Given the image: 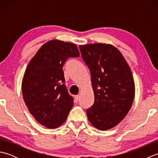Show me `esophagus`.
<instances>
[{
  "instance_id": "34e87169",
  "label": "esophagus",
  "mask_w": 158,
  "mask_h": 158,
  "mask_svg": "<svg viewBox=\"0 0 158 158\" xmlns=\"http://www.w3.org/2000/svg\"><path fill=\"white\" fill-rule=\"evenodd\" d=\"M79 95H77L75 96V98H74V100H75V102H77L79 101Z\"/></svg>"
}]
</instances>
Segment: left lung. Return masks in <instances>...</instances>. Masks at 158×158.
<instances>
[{
    "label": "left lung",
    "instance_id": "obj_1",
    "mask_svg": "<svg viewBox=\"0 0 158 158\" xmlns=\"http://www.w3.org/2000/svg\"><path fill=\"white\" fill-rule=\"evenodd\" d=\"M90 70L94 102L86 110L92 125L100 130L116 126L132 106L135 85L131 69L118 49L105 43L79 45Z\"/></svg>",
    "mask_w": 158,
    "mask_h": 158
}]
</instances>
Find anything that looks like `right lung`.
Segmentation results:
<instances>
[{
	"instance_id": "1",
	"label": "right lung",
	"mask_w": 158,
	"mask_h": 158,
	"mask_svg": "<svg viewBox=\"0 0 158 158\" xmlns=\"http://www.w3.org/2000/svg\"><path fill=\"white\" fill-rule=\"evenodd\" d=\"M79 56L76 45L51 40L41 46L25 70L23 100L31 115L46 127L61 126L73 108V98L64 84L62 68L69 58Z\"/></svg>"
}]
</instances>
